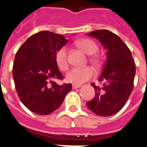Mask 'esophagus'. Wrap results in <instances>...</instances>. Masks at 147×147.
Instances as JSON below:
<instances>
[{"mask_svg":"<svg viewBox=\"0 0 147 147\" xmlns=\"http://www.w3.org/2000/svg\"><path fill=\"white\" fill-rule=\"evenodd\" d=\"M81 87V85H76V84H72V89L73 90H76V89H78V88Z\"/></svg>","mask_w":147,"mask_h":147,"instance_id":"obj_1","label":"esophagus"}]
</instances>
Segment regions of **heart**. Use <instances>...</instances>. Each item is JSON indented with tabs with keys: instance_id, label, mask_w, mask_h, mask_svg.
I'll use <instances>...</instances> for the list:
<instances>
[{
	"instance_id": "heart-1",
	"label": "heart",
	"mask_w": 147,
	"mask_h": 147,
	"mask_svg": "<svg viewBox=\"0 0 147 147\" xmlns=\"http://www.w3.org/2000/svg\"><path fill=\"white\" fill-rule=\"evenodd\" d=\"M77 46L82 50L86 54L92 55L98 51L97 44L90 39H81L77 41ZM90 61L96 66L100 65L97 57H91ZM55 61L57 67L62 71L67 70L68 68V60L67 48L62 47L55 54ZM93 69L89 66L76 67L71 68L66 75V80L73 84L80 85L90 79L93 76Z\"/></svg>"
}]
</instances>
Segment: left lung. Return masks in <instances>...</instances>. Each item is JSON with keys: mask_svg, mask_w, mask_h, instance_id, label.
<instances>
[{"mask_svg": "<svg viewBox=\"0 0 147 147\" xmlns=\"http://www.w3.org/2000/svg\"><path fill=\"white\" fill-rule=\"evenodd\" d=\"M87 35L100 42L107 51V59L98 79L103 85L98 86L91 83L95 96L86 105L96 115L111 116L125 106L133 90L136 65L129 47L116 34L100 29Z\"/></svg>", "mask_w": 147, "mask_h": 147, "instance_id": "8db88e82", "label": "left lung"}]
</instances>
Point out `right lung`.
I'll return each mask as SVG.
<instances>
[{
    "label": "right lung",
    "instance_id": "add662e5",
    "mask_svg": "<svg viewBox=\"0 0 147 147\" xmlns=\"http://www.w3.org/2000/svg\"><path fill=\"white\" fill-rule=\"evenodd\" d=\"M67 42L62 35L41 31L28 38L15 57L12 74L18 97L37 115H49L57 110L71 90V83L60 86L52 81L64 78L55 54Z\"/></svg>",
    "mask_w": 147,
    "mask_h": 147
}]
</instances>
